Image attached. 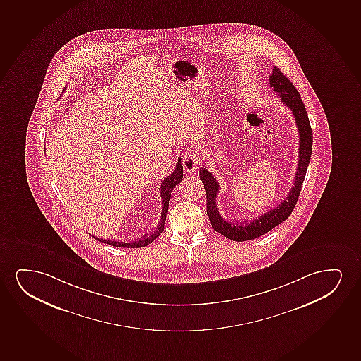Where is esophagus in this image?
Here are the masks:
<instances>
[{"instance_id":"34e87169","label":"esophagus","mask_w":361,"mask_h":361,"mask_svg":"<svg viewBox=\"0 0 361 361\" xmlns=\"http://www.w3.org/2000/svg\"><path fill=\"white\" fill-rule=\"evenodd\" d=\"M183 166L185 171L193 173L198 168V157L191 150H186L183 157Z\"/></svg>"}]
</instances>
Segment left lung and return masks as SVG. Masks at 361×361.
<instances>
[{"label":"left lung","instance_id":"1","mask_svg":"<svg viewBox=\"0 0 361 361\" xmlns=\"http://www.w3.org/2000/svg\"><path fill=\"white\" fill-rule=\"evenodd\" d=\"M269 85L281 97L283 104H286V106L293 111L296 126L299 130V163L296 169L295 181L286 200L281 202L279 206L274 207L271 211L266 212L264 214L251 220L250 223L238 224L234 221H229L220 216L216 207V195L219 192V183L206 168L200 169V178L206 188L207 214L209 216L212 226L216 231L233 241L256 239L289 218L291 212L295 208L306 170L311 159L312 130L310 126L309 117L299 92L278 67H273V72L269 77Z\"/></svg>","mask_w":361,"mask_h":361}]
</instances>
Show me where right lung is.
<instances>
[{
    "instance_id": "1",
    "label": "right lung",
    "mask_w": 361,
    "mask_h": 361,
    "mask_svg": "<svg viewBox=\"0 0 361 361\" xmlns=\"http://www.w3.org/2000/svg\"><path fill=\"white\" fill-rule=\"evenodd\" d=\"M183 169L181 164V159L178 158V164L176 168L173 170L171 175H169L168 178L163 180V183L160 185V196H161V202H163V211H161V216H160V221L158 226L155 228L150 234L145 235L143 238H140L137 241H132V243H123V241H111V240H102L95 238L98 241L105 243V244L111 245L115 247H125V248H140L145 247L150 243H153L158 236H159L163 230H164L165 219H166V213H168L169 201H170V196L173 192V188L181 183L183 180Z\"/></svg>"
}]
</instances>
